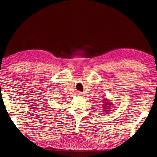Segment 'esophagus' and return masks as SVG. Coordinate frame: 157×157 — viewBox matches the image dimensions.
<instances>
[{
	"label": "esophagus",
	"instance_id": "obj_1",
	"mask_svg": "<svg viewBox=\"0 0 157 157\" xmlns=\"http://www.w3.org/2000/svg\"><path fill=\"white\" fill-rule=\"evenodd\" d=\"M78 96H82V94L81 92H78Z\"/></svg>",
	"mask_w": 157,
	"mask_h": 157
}]
</instances>
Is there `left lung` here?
<instances>
[{
	"mask_svg": "<svg viewBox=\"0 0 157 157\" xmlns=\"http://www.w3.org/2000/svg\"><path fill=\"white\" fill-rule=\"evenodd\" d=\"M103 105H104V106H103V107H104L103 108H104V109H105V110H104V111H110V110H108V109H109V108H111L110 106H111V103H109V102L107 101V99H105V101H103Z\"/></svg>",
	"mask_w": 157,
	"mask_h": 157,
	"instance_id": "8db88e82",
	"label": "left lung"
}]
</instances>
